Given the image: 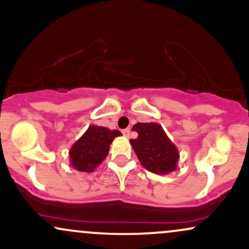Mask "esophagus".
Here are the masks:
<instances>
[{
  "label": "esophagus",
  "mask_w": 249,
  "mask_h": 249,
  "mask_svg": "<svg viewBox=\"0 0 249 249\" xmlns=\"http://www.w3.org/2000/svg\"><path fill=\"white\" fill-rule=\"evenodd\" d=\"M130 133H131V131H130V128H125V130H123V134H124L125 137H130Z\"/></svg>",
  "instance_id": "1"
}]
</instances>
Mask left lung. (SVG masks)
<instances>
[{
	"instance_id": "1",
	"label": "left lung",
	"mask_w": 249,
	"mask_h": 249,
	"mask_svg": "<svg viewBox=\"0 0 249 249\" xmlns=\"http://www.w3.org/2000/svg\"><path fill=\"white\" fill-rule=\"evenodd\" d=\"M132 130L138 132V137L131 139L130 142L142 166L160 176L177 170L179 151L161 125L157 123H137Z\"/></svg>"
}]
</instances>
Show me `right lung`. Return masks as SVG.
<instances>
[{
    "label": "right lung",
    "mask_w": 249,
    "mask_h": 249,
    "mask_svg": "<svg viewBox=\"0 0 249 249\" xmlns=\"http://www.w3.org/2000/svg\"><path fill=\"white\" fill-rule=\"evenodd\" d=\"M122 136L118 130L91 125L69 151L70 165L81 172H93L107 158L110 145L116 137Z\"/></svg>",
    "instance_id": "right-lung-1"
}]
</instances>
